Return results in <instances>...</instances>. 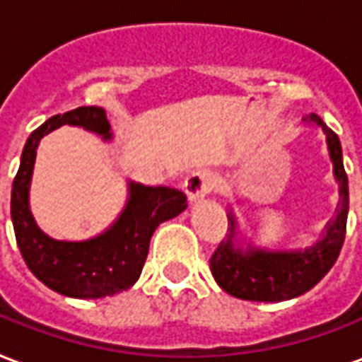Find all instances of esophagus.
I'll use <instances>...</instances> for the list:
<instances>
[{
    "label": "esophagus",
    "mask_w": 362,
    "mask_h": 362,
    "mask_svg": "<svg viewBox=\"0 0 362 362\" xmlns=\"http://www.w3.org/2000/svg\"><path fill=\"white\" fill-rule=\"evenodd\" d=\"M216 185V179L211 171H195L185 179V193L191 203L203 201Z\"/></svg>",
    "instance_id": "1"
}]
</instances>
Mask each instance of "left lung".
Segmentation results:
<instances>
[{
	"instance_id": "left-lung-1",
	"label": "left lung",
	"mask_w": 362,
	"mask_h": 362,
	"mask_svg": "<svg viewBox=\"0 0 362 362\" xmlns=\"http://www.w3.org/2000/svg\"><path fill=\"white\" fill-rule=\"evenodd\" d=\"M323 129L327 138L329 157L333 161V175L339 183V205L335 216L323 228L317 243L303 250H264L248 244L246 248L236 246V216L228 211L230 234L211 256V272L216 284L226 293L248 301H286L310 291L333 264L337 262L345 240L349 213L347 173L343 167L341 141L333 129L317 114L303 118Z\"/></svg>"
}]
</instances>
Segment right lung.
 <instances>
[{"label": "right lung", "instance_id": "add662e5", "mask_svg": "<svg viewBox=\"0 0 362 362\" xmlns=\"http://www.w3.org/2000/svg\"><path fill=\"white\" fill-rule=\"evenodd\" d=\"M64 124L98 134L104 141L112 139L106 112L98 106H81L47 119L27 138L21 153L11 189V221L17 246L37 280L69 298L98 300L128 290L138 281L151 234L159 224L185 211L187 197L171 187H146L129 181L128 203L110 228L88 240H54L35 223L29 209V187L39 141Z\"/></svg>", "mask_w": 362, "mask_h": 362}]
</instances>
